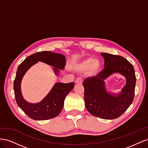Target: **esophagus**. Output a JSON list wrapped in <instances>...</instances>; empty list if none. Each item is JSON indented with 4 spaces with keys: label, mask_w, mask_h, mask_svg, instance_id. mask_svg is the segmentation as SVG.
<instances>
[{
    "label": "esophagus",
    "mask_w": 148,
    "mask_h": 148,
    "mask_svg": "<svg viewBox=\"0 0 148 148\" xmlns=\"http://www.w3.org/2000/svg\"><path fill=\"white\" fill-rule=\"evenodd\" d=\"M75 83L77 84H82L83 83V79L81 77H78L75 79Z\"/></svg>",
    "instance_id": "34e87169"
}]
</instances>
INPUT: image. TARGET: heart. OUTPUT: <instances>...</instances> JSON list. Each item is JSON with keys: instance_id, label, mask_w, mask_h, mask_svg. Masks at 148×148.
<instances>
[{"instance_id": "obj_1", "label": "heart", "mask_w": 148, "mask_h": 148, "mask_svg": "<svg viewBox=\"0 0 148 148\" xmlns=\"http://www.w3.org/2000/svg\"><path fill=\"white\" fill-rule=\"evenodd\" d=\"M99 63L97 60H92L91 58L85 59L76 65L75 69L78 71H83L90 68L92 70H95L98 69Z\"/></svg>"}]
</instances>
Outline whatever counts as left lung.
<instances>
[{"mask_svg": "<svg viewBox=\"0 0 148 148\" xmlns=\"http://www.w3.org/2000/svg\"><path fill=\"white\" fill-rule=\"evenodd\" d=\"M104 67L101 72L88 77L83 83L86 109L91 115L102 119L112 120L122 115L132 103L136 77L132 64L124 57L101 53ZM114 73H120L126 79V84L119 94L107 92L104 80Z\"/></svg>", "mask_w": 148, "mask_h": 148, "instance_id": "8db88e82", "label": "left lung"}]
</instances>
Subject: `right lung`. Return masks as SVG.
Returning <instances> with one entry per match:
<instances>
[{
    "mask_svg": "<svg viewBox=\"0 0 148 148\" xmlns=\"http://www.w3.org/2000/svg\"><path fill=\"white\" fill-rule=\"evenodd\" d=\"M38 62L52 66L57 75L60 73V70L64 69L66 59L63 54L50 51L39 52L28 56L18 67L13 89L18 106L29 118L35 120H45L54 118L60 113L65 98L72 90L75 84L73 82L56 83L41 102L35 104L27 102L24 99L21 93V80L26 71Z\"/></svg>",
    "mask_w": 148,
    "mask_h": 148,
    "instance_id": "add662e5",
    "label": "right lung"
}]
</instances>
